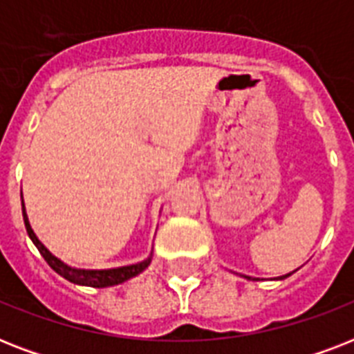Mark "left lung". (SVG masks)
<instances>
[{
  "instance_id": "8db88e82",
  "label": "left lung",
  "mask_w": 354,
  "mask_h": 354,
  "mask_svg": "<svg viewBox=\"0 0 354 354\" xmlns=\"http://www.w3.org/2000/svg\"><path fill=\"white\" fill-rule=\"evenodd\" d=\"M288 275H290V274H286V275H283V277H277V279H285V277H288ZM246 279H252V277H246Z\"/></svg>"
}]
</instances>
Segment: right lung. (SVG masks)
<instances>
[{
    "mask_svg": "<svg viewBox=\"0 0 354 354\" xmlns=\"http://www.w3.org/2000/svg\"><path fill=\"white\" fill-rule=\"evenodd\" d=\"M21 211H24V222L25 227H27V233L32 239V242L38 248V252L41 253V257L46 259L47 264L51 266L57 274H60L62 277H66L68 281L75 283V285H86V286H95V288H104V286H113L121 285L124 281H128L130 277H136L138 274H141L147 266L150 264V259L143 261V263L132 264V266H121V268H112V270H79L71 268L68 264H64L58 257H55L49 250H47L44 244L40 242V239L35 235L32 227L29 224V218H27V213H25L24 200H21Z\"/></svg>",
    "mask_w": 354,
    "mask_h": 354,
    "instance_id": "1",
    "label": "right lung"
}]
</instances>
